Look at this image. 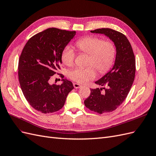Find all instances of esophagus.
I'll return each mask as SVG.
<instances>
[{
  "label": "esophagus",
  "mask_w": 156,
  "mask_h": 156,
  "mask_svg": "<svg viewBox=\"0 0 156 156\" xmlns=\"http://www.w3.org/2000/svg\"><path fill=\"white\" fill-rule=\"evenodd\" d=\"M73 86H74V88H76V89H78V88L82 87V86L80 85V84H79L78 83H73Z\"/></svg>",
  "instance_id": "esophagus-1"
}]
</instances>
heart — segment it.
<instances>
[{"mask_svg": "<svg viewBox=\"0 0 156 156\" xmlns=\"http://www.w3.org/2000/svg\"><path fill=\"white\" fill-rule=\"evenodd\" d=\"M75 46L81 52L89 55L87 65L86 68H76L69 73V78L80 83H86L96 76L95 68L99 73H105L112 65L115 55V46L110 41L103 39L87 37L78 40ZM76 54L73 49L69 46L64 48L61 53V60L68 66L74 64ZM93 66L92 67V66Z\"/></svg>", "mask_w": 156, "mask_h": 156, "instance_id": "obj_1", "label": "heart"}]
</instances>
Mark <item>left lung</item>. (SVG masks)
<instances>
[{
    "label": "left lung",
    "instance_id": "1",
    "mask_svg": "<svg viewBox=\"0 0 156 156\" xmlns=\"http://www.w3.org/2000/svg\"><path fill=\"white\" fill-rule=\"evenodd\" d=\"M104 34L114 42L116 56L113 68L95 83L103 88L91 89L90 95L84 101L87 108L99 114L111 112L126 99L135 76V58L130 42L118 31L109 28L91 30ZM105 90L102 92V89Z\"/></svg>",
    "mask_w": 156,
    "mask_h": 156
}]
</instances>
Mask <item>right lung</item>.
Returning <instances> with one entry per match:
<instances>
[{"mask_svg":"<svg viewBox=\"0 0 156 156\" xmlns=\"http://www.w3.org/2000/svg\"><path fill=\"white\" fill-rule=\"evenodd\" d=\"M76 31L49 28L31 37L20 57L18 76L21 89L29 105L44 114L63 108L74 88L70 81L62 78L61 85L50 84V79L60 69L61 53Z\"/></svg>","mask_w":156,"mask_h":156,"instance_id":"add662e5","label":"right lung"}]
</instances>
